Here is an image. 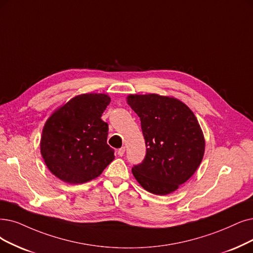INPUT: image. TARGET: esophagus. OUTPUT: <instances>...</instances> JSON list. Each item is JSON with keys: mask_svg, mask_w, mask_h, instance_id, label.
I'll use <instances>...</instances> for the list:
<instances>
[{"mask_svg": "<svg viewBox=\"0 0 253 253\" xmlns=\"http://www.w3.org/2000/svg\"><path fill=\"white\" fill-rule=\"evenodd\" d=\"M125 151H126V147H121V148H119V149L117 150V155H118L119 157H123V156L125 155Z\"/></svg>", "mask_w": 253, "mask_h": 253, "instance_id": "obj_1", "label": "esophagus"}]
</instances>
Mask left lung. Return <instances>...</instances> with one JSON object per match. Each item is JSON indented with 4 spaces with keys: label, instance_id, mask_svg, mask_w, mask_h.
<instances>
[{
    "label": "left lung",
    "instance_id": "obj_1",
    "mask_svg": "<svg viewBox=\"0 0 253 253\" xmlns=\"http://www.w3.org/2000/svg\"><path fill=\"white\" fill-rule=\"evenodd\" d=\"M127 104L140 117L146 155L132 172L156 195H167L194 174L205 154L204 133L183 102L159 94H129Z\"/></svg>",
    "mask_w": 253,
    "mask_h": 253
}]
</instances>
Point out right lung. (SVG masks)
Segmentation results:
<instances>
[{"mask_svg": "<svg viewBox=\"0 0 253 253\" xmlns=\"http://www.w3.org/2000/svg\"><path fill=\"white\" fill-rule=\"evenodd\" d=\"M110 102L104 93L81 94L46 120L40 153L55 176L67 184H84L114 160V149L107 144L108 124L100 118Z\"/></svg>", "mask_w": 253, "mask_h": 253, "instance_id": "add662e5", "label": "right lung"}]
</instances>
